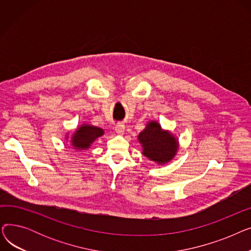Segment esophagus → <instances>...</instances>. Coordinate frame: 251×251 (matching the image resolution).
<instances>
[{
    "mask_svg": "<svg viewBox=\"0 0 251 251\" xmlns=\"http://www.w3.org/2000/svg\"><path fill=\"white\" fill-rule=\"evenodd\" d=\"M124 130H125V126L122 123H119L115 126V131H116V133H118V134H123Z\"/></svg>",
    "mask_w": 251,
    "mask_h": 251,
    "instance_id": "1",
    "label": "esophagus"
}]
</instances>
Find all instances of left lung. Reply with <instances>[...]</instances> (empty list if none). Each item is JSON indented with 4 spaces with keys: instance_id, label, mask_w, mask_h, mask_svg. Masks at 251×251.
Instances as JSON below:
<instances>
[{
    "instance_id": "1",
    "label": "left lung",
    "mask_w": 251,
    "mask_h": 251,
    "mask_svg": "<svg viewBox=\"0 0 251 251\" xmlns=\"http://www.w3.org/2000/svg\"><path fill=\"white\" fill-rule=\"evenodd\" d=\"M137 137L142 154L159 165L172 161L179 149L178 139L154 120L150 121Z\"/></svg>"
}]
</instances>
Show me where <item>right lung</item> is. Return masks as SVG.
<instances>
[{
  "label": "right lung",
  "mask_w": 251,
  "mask_h": 251,
  "mask_svg": "<svg viewBox=\"0 0 251 251\" xmlns=\"http://www.w3.org/2000/svg\"><path fill=\"white\" fill-rule=\"evenodd\" d=\"M101 135H103L101 128L90 124H82L73 133L71 144L76 151H87L95 140Z\"/></svg>",
  "instance_id": "right-lung-1"
}]
</instances>
